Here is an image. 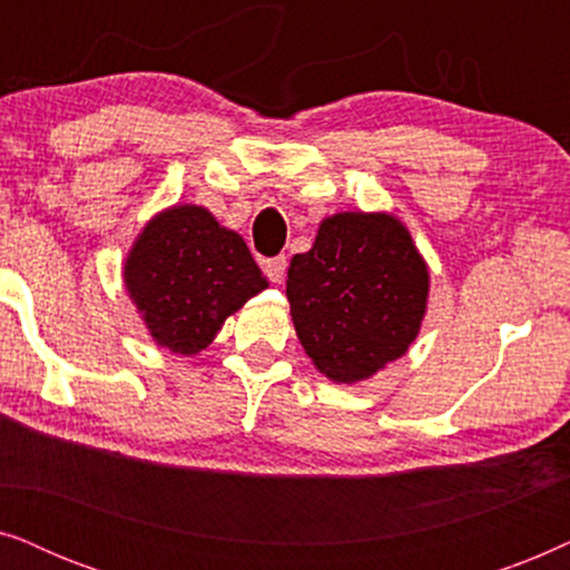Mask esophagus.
<instances>
[{"label": "esophagus", "instance_id": "34e87169", "mask_svg": "<svg viewBox=\"0 0 570 570\" xmlns=\"http://www.w3.org/2000/svg\"><path fill=\"white\" fill-rule=\"evenodd\" d=\"M262 269L272 283H283L285 269H287V259L285 256H272V259H262Z\"/></svg>", "mask_w": 570, "mask_h": 570}]
</instances>
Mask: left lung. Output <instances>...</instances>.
I'll list each match as a JSON object with an SVG mask.
<instances>
[{
    "instance_id": "obj_1",
    "label": "left lung",
    "mask_w": 570,
    "mask_h": 570,
    "mask_svg": "<svg viewBox=\"0 0 570 570\" xmlns=\"http://www.w3.org/2000/svg\"><path fill=\"white\" fill-rule=\"evenodd\" d=\"M298 340L332 381L353 384L407 353L425 314L428 269L392 215L342 213L287 269Z\"/></svg>"
}]
</instances>
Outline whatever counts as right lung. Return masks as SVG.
I'll return each mask as SVG.
<instances>
[{"label":"right lung","mask_w":570,"mask_h":570,"mask_svg":"<svg viewBox=\"0 0 570 570\" xmlns=\"http://www.w3.org/2000/svg\"><path fill=\"white\" fill-rule=\"evenodd\" d=\"M124 283L155 342L178 355L205 350L225 318L267 287L244 238L194 205L147 225Z\"/></svg>","instance_id":"1"}]
</instances>
